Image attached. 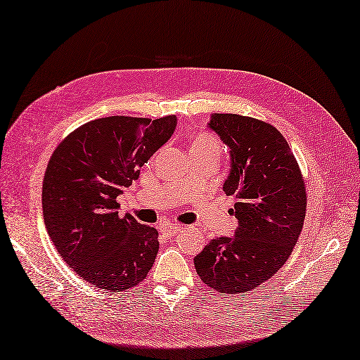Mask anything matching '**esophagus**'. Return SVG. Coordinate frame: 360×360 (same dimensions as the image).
<instances>
[{"mask_svg": "<svg viewBox=\"0 0 360 360\" xmlns=\"http://www.w3.org/2000/svg\"><path fill=\"white\" fill-rule=\"evenodd\" d=\"M182 229V225H165L164 228H162V234L165 236V237H173V236H176L179 231Z\"/></svg>", "mask_w": 360, "mask_h": 360, "instance_id": "34e87169", "label": "esophagus"}]
</instances>
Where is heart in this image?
I'll list each match as a JSON object with an SVG mask.
<instances>
[{
  "label": "heart",
  "instance_id": "b5f03b06",
  "mask_svg": "<svg viewBox=\"0 0 360 360\" xmlns=\"http://www.w3.org/2000/svg\"><path fill=\"white\" fill-rule=\"evenodd\" d=\"M222 146H220L217 138L210 134H199L191 141V152H213L220 155Z\"/></svg>",
  "mask_w": 360,
  "mask_h": 360
}]
</instances>
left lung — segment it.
<instances>
[{
	"mask_svg": "<svg viewBox=\"0 0 360 360\" xmlns=\"http://www.w3.org/2000/svg\"><path fill=\"white\" fill-rule=\"evenodd\" d=\"M210 127L231 152L224 184L236 196L233 238H213L195 257L199 278L222 295L268 281L289 259L302 229L307 193L301 169L278 129L259 118L216 114Z\"/></svg>",
	"mask_w": 360,
	"mask_h": 360,
	"instance_id": "8db88e82",
	"label": "left lung"
}]
</instances>
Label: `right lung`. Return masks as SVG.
<instances>
[{
    "instance_id": "obj_1",
    "label": "right lung",
    "mask_w": 360,
    "mask_h": 360,
    "mask_svg": "<svg viewBox=\"0 0 360 360\" xmlns=\"http://www.w3.org/2000/svg\"><path fill=\"white\" fill-rule=\"evenodd\" d=\"M176 117L112 115L59 143L42 182L44 222L70 268L98 289L126 292L152 269L158 231L118 216L117 196L172 136Z\"/></svg>"
}]
</instances>
